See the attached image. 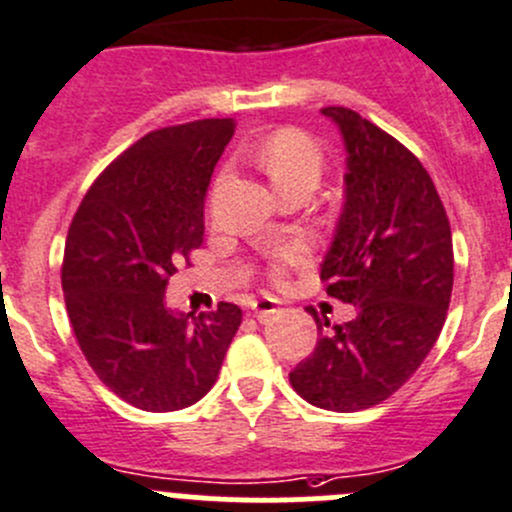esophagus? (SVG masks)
I'll return each instance as SVG.
<instances>
[{
  "mask_svg": "<svg viewBox=\"0 0 512 512\" xmlns=\"http://www.w3.org/2000/svg\"><path fill=\"white\" fill-rule=\"evenodd\" d=\"M250 309H252V314H255V317L262 322V319H267V317H272L275 312H280V304H277V299H272V297H260V299H252Z\"/></svg>",
  "mask_w": 512,
  "mask_h": 512,
  "instance_id": "1",
  "label": "esophagus"
}]
</instances>
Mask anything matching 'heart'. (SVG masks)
I'll list each match as a JSON object with an SVG mask.
<instances>
[{"instance_id": "heart-1", "label": "heart", "mask_w": 512, "mask_h": 512, "mask_svg": "<svg viewBox=\"0 0 512 512\" xmlns=\"http://www.w3.org/2000/svg\"><path fill=\"white\" fill-rule=\"evenodd\" d=\"M252 158L267 170L275 185H287L299 178H317L322 175V148L309 133L299 128H280L270 133L260 146L252 151ZM309 260V247L304 242H289L277 247L270 257V277L282 282L292 267Z\"/></svg>"}]
</instances>
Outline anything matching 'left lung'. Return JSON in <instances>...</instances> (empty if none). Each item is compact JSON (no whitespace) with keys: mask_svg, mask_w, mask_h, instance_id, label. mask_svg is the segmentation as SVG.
Instances as JSON below:
<instances>
[{"mask_svg":"<svg viewBox=\"0 0 512 512\" xmlns=\"http://www.w3.org/2000/svg\"><path fill=\"white\" fill-rule=\"evenodd\" d=\"M347 151L344 208L322 262L352 322L324 334L289 374L317 409H371L399 391L436 344L453 289V240L431 175L409 148L352 108H322Z\"/></svg>","mask_w":512,"mask_h":512,"instance_id":"1","label":"left lung"}]
</instances>
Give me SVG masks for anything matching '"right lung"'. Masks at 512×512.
<instances>
[{"mask_svg": "<svg viewBox=\"0 0 512 512\" xmlns=\"http://www.w3.org/2000/svg\"><path fill=\"white\" fill-rule=\"evenodd\" d=\"M232 133V118L148 133L98 175L71 220L61 267L71 329L98 379L136 409L203 399L242 322L230 302L198 317L165 304L168 280L203 245L205 195Z\"/></svg>", "mask_w": 512, "mask_h": 512, "instance_id": "right-lung-1", "label": "right lung"}]
</instances>
